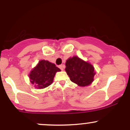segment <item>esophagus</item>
<instances>
[{"instance_id":"obj_1","label":"esophagus","mask_w":130,"mask_h":130,"mask_svg":"<svg viewBox=\"0 0 130 130\" xmlns=\"http://www.w3.org/2000/svg\"><path fill=\"white\" fill-rule=\"evenodd\" d=\"M59 68H60V70H62V71H63V68H64V66L63 65H60V66H59Z\"/></svg>"}]
</instances>
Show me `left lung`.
Returning <instances> with one entry per match:
<instances>
[{
	"instance_id": "obj_1",
	"label": "left lung",
	"mask_w": 130,
	"mask_h": 130,
	"mask_svg": "<svg viewBox=\"0 0 130 130\" xmlns=\"http://www.w3.org/2000/svg\"><path fill=\"white\" fill-rule=\"evenodd\" d=\"M65 66V71L71 81L77 86L86 87L93 81L96 73L93 65L88 62L75 56L67 59Z\"/></svg>"
}]
</instances>
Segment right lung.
Masks as SVG:
<instances>
[{"instance_id":"obj_1","label":"right lung","mask_w":130,"mask_h":130,"mask_svg":"<svg viewBox=\"0 0 130 130\" xmlns=\"http://www.w3.org/2000/svg\"><path fill=\"white\" fill-rule=\"evenodd\" d=\"M60 71L54 63L41 60L30 72V81L38 89H44L53 83L56 73Z\"/></svg>"}]
</instances>
